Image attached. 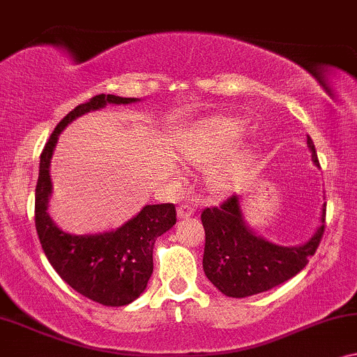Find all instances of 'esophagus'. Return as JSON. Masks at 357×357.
<instances>
[{
	"instance_id": "obj_1",
	"label": "esophagus",
	"mask_w": 357,
	"mask_h": 357,
	"mask_svg": "<svg viewBox=\"0 0 357 357\" xmlns=\"http://www.w3.org/2000/svg\"><path fill=\"white\" fill-rule=\"evenodd\" d=\"M194 213V207L190 204H183V205H179V208H178V217L179 218H188V217H190V215Z\"/></svg>"
}]
</instances>
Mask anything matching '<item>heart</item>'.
<instances>
[{"label":"heart","mask_w":357,"mask_h":357,"mask_svg":"<svg viewBox=\"0 0 357 357\" xmlns=\"http://www.w3.org/2000/svg\"><path fill=\"white\" fill-rule=\"evenodd\" d=\"M244 134V124L234 118L213 116L202 121L185 135L181 152L192 162L210 163L227 153ZM233 167L218 165L210 172V184L213 189L223 190L229 184Z\"/></svg>","instance_id":"heart-1"}]
</instances>
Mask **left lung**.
Wrapping results in <instances>:
<instances>
[{
    "label": "left lung",
    "mask_w": 357,
    "mask_h": 357,
    "mask_svg": "<svg viewBox=\"0 0 357 357\" xmlns=\"http://www.w3.org/2000/svg\"><path fill=\"white\" fill-rule=\"evenodd\" d=\"M312 162L319 167L317 152L307 135ZM205 229L204 272L229 298H248L264 293L298 275L317 250L325 231L322 225L312 238L298 248H284L260 238L244 223L238 195H231L215 207L204 208Z\"/></svg>",
    "instance_id": "left-lung-1"
}]
</instances>
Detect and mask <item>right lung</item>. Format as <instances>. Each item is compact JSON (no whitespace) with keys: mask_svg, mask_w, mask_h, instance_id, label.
Wrapping results in <instances>:
<instances>
[{"mask_svg":"<svg viewBox=\"0 0 357 357\" xmlns=\"http://www.w3.org/2000/svg\"><path fill=\"white\" fill-rule=\"evenodd\" d=\"M135 98L95 95L69 112L50 135L40 155L35 188V228L48 262L66 283L85 298L119 307L137 299L153 272V244L176 223L174 204L145 205L137 217L103 234H69L52 222L47 212L52 194L50 160L61 130L77 116L107 103H132Z\"/></svg>","mask_w":357,"mask_h":357,"instance_id":"obj_1","label":"right lung"}]
</instances>
